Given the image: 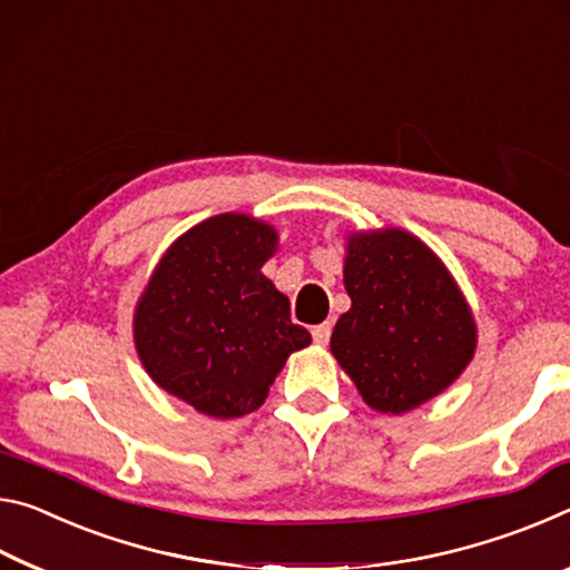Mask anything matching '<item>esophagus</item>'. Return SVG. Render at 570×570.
Returning <instances> with one entry per match:
<instances>
[{"label": "esophagus", "instance_id": "esophagus-1", "mask_svg": "<svg viewBox=\"0 0 570 570\" xmlns=\"http://www.w3.org/2000/svg\"><path fill=\"white\" fill-rule=\"evenodd\" d=\"M331 333H333V325L331 323H321L313 328V341L318 343V346H325V343L331 341Z\"/></svg>", "mask_w": 570, "mask_h": 570}]
</instances>
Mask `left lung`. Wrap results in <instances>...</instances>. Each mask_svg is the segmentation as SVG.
<instances>
[{
	"mask_svg": "<svg viewBox=\"0 0 570 570\" xmlns=\"http://www.w3.org/2000/svg\"><path fill=\"white\" fill-rule=\"evenodd\" d=\"M343 285L351 311L335 323L331 353L371 409L404 414L468 368L472 311L422 239L394 227L351 235Z\"/></svg>",
	"mask_w": 570,
	"mask_h": 570,
	"instance_id": "1",
	"label": "left lung"
}]
</instances>
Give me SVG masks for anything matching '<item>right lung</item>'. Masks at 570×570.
<instances>
[{"instance_id": "obj_1", "label": "right lung", "mask_w": 570, "mask_h": 570, "mask_svg": "<svg viewBox=\"0 0 570 570\" xmlns=\"http://www.w3.org/2000/svg\"><path fill=\"white\" fill-rule=\"evenodd\" d=\"M275 247L269 224L219 214L166 249L136 305L134 341L148 376L202 414L255 412L287 356L311 346L291 301L259 273Z\"/></svg>"}]
</instances>
